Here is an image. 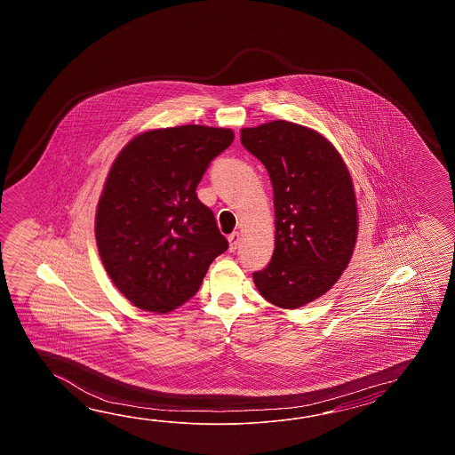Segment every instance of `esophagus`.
I'll return each instance as SVG.
<instances>
[{
	"mask_svg": "<svg viewBox=\"0 0 455 455\" xmlns=\"http://www.w3.org/2000/svg\"><path fill=\"white\" fill-rule=\"evenodd\" d=\"M228 241H229V251H235L239 247V242H241V234L239 232H232L231 235L228 237Z\"/></svg>",
	"mask_w": 455,
	"mask_h": 455,
	"instance_id": "obj_1",
	"label": "esophagus"
}]
</instances>
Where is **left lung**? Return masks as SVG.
<instances>
[{
  "instance_id": "left-lung-1",
  "label": "left lung",
  "mask_w": 455,
  "mask_h": 455,
  "mask_svg": "<svg viewBox=\"0 0 455 455\" xmlns=\"http://www.w3.org/2000/svg\"><path fill=\"white\" fill-rule=\"evenodd\" d=\"M243 148L260 159L273 185L275 251L253 273L265 299L298 309L325 294L348 267L358 208L347 164L327 138L275 120L242 128Z\"/></svg>"
}]
</instances>
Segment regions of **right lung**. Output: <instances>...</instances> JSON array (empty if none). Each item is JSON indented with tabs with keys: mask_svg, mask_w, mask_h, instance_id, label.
<instances>
[{
	"mask_svg": "<svg viewBox=\"0 0 455 455\" xmlns=\"http://www.w3.org/2000/svg\"><path fill=\"white\" fill-rule=\"evenodd\" d=\"M232 140L229 128H161L116 156L97 204V249L116 290L136 307L165 314L182 306L228 251L196 187Z\"/></svg>",
	"mask_w": 455,
	"mask_h": 455,
	"instance_id": "add662e5",
	"label": "right lung"
}]
</instances>
